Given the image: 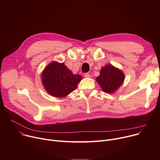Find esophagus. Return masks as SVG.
<instances>
[{"instance_id": "esophagus-1", "label": "esophagus", "mask_w": 160, "mask_h": 160, "mask_svg": "<svg viewBox=\"0 0 160 160\" xmlns=\"http://www.w3.org/2000/svg\"><path fill=\"white\" fill-rule=\"evenodd\" d=\"M83 76H84L86 78H89L91 77V75L89 73H84L83 74Z\"/></svg>"}]
</instances>
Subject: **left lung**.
<instances>
[{
	"instance_id": "obj_1",
	"label": "left lung",
	"mask_w": 160,
	"mask_h": 160,
	"mask_svg": "<svg viewBox=\"0 0 160 160\" xmlns=\"http://www.w3.org/2000/svg\"><path fill=\"white\" fill-rule=\"evenodd\" d=\"M97 82L106 93H112L118 89L124 80V75L113 65H108L101 69L96 78Z\"/></svg>"
}]
</instances>
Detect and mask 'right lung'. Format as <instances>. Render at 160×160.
<instances>
[{
	"instance_id": "1",
	"label": "right lung",
	"mask_w": 160,
	"mask_h": 160,
	"mask_svg": "<svg viewBox=\"0 0 160 160\" xmlns=\"http://www.w3.org/2000/svg\"><path fill=\"white\" fill-rule=\"evenodd\" d=\"M82 77L73 74L64 65L52 62L42 73V82L48 93L56 97H64L77 88Z\"/></svg>"
}]
</instances>
